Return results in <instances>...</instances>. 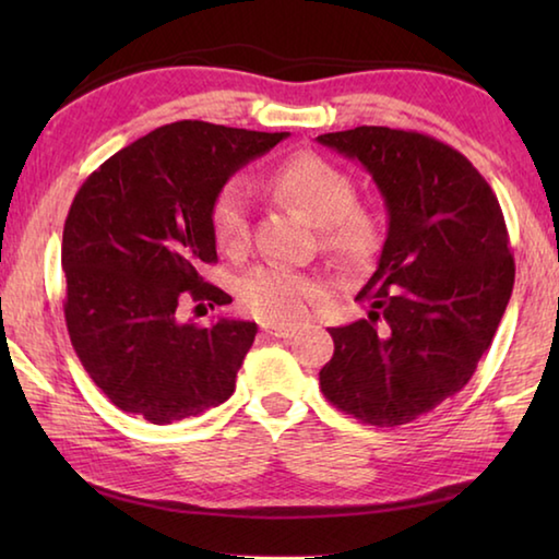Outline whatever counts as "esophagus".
Segmentation results:
<instances>
[{
    "instance_id": "esophagus-1",
    "label": "esophagus",
    "mask_w": 559,
    "mask_h": 559,
    "mask_svg": "<svg viewBox=\"0 0 559 559\" xmlns=\"http://www.w3.org/2000/svg\"><path fill=\"white\" fill-rule=\"evenodd\" d=\"M261 330H263V333L273 335V337H293L298 333L296 325H278V323H263Z\"/></svg>"
}]
</instances>
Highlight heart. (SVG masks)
<instances>
[{
	"instance_id": "b5f03b06",
	"label": "heart",
	"mask_w": 559,
	"mask_h": 559,
	"mask_svg": "<svg viewBox=\"0 0 559 559\" xmlns=\"http://www.w3.org/2000/svg\"><path fill=\"white\" fill-rule=\"evenodd\" d=\"M269 189L318 226L320 246L345 266L374 257L382 243V222L357 202V185L343 167L316 153H298L273 169ZM214 241L226 253H241L251 239L249 200L239 185H226L212 204ZM313 273L266 263L246 273L236 288L241 308L266 323H296L320 300Z\"/></svg>"
}]
</instances>
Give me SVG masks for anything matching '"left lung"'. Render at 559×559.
<instances>
[{
	"mask_svg": "<svg viewBox=\"0 0 559 559\" xmlns=\"http://www.w3.org/2000/svg\"><path fill=\"white\" fill-rule=\"evenodd\" d=\"M318 143L359 159L390 214L357 293L372 310L330 328L320 390L362 424L402 427L461 392L493 343L515 281L503 212L478 169L424 132L359 126Z\"/></svg>",
	"mask_w": 559,
	"mask_h": 559,
	"instance_id": "left-lung-1",
	"label": "left lung"
}]
</instances>
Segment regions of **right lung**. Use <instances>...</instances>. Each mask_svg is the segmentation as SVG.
<instances>
[{
  "label": "right lung",
  "mask_w": 559,
  "mask_h": 559,
  "mask_svg": "<svg viewBox=\"0 0 559 559\" xmlns=\"http://www.w3.org/2000/svg\"><path fill=\"white\" fill-rule=\"evenodd\" d=\"M288 132L179 120L91 173L63 224V316L103 394L128 414L175 424L226 402L257 323H179L182 300L226 306L202 278L216 263L212 204L236 169Z\"/></svg>",
  "instance_id": "right-lung-1"
}]
</instances>
